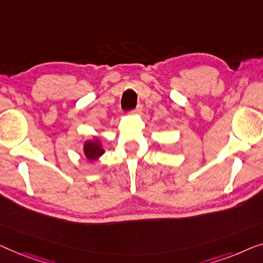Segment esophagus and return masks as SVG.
<instances>
[{"mask_svg": "<svg viewBox=\"0 0 263 263\" xmlns=\"http://www.w3.org/2000/svg\"><path fill=\"white\" fill-rule=\"evenodd\" d=\"M142 109H143V107L142 106H137V108L135 109V110H132V114H140V113H142Z\"/></svg>", "mask_w": 263, "mask_h": 263, "instance_id": "obj_1", "label": "esophagus"}]
</instances>
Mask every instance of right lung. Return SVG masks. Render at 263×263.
<instances>
[{
    "instance_id": "right-lung-1",
    "label": "right lung",
    "mask_w": 263,
    "mask_h": 263,
    "mask_svg": "<svg viewBox=\"0 0 263 263\" xmlns=\"http://www.w3.org/2000/svg\"><path fill=\"white\" fill-rule=\"evenodd\" d=\"M82 150L84 157H86L87 161L90 162V163H95V162L99 161L100 157L105 154L102 142L100 140L99 137L96 136H91L90 138L84 140Z\"/></svg>"
}]
</instances>
